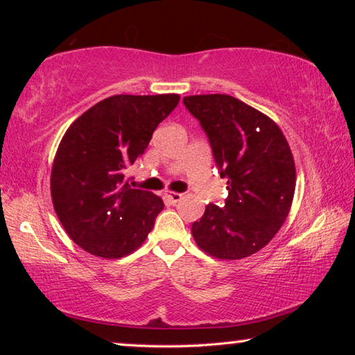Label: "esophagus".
Instances as JSON below:
<instances>
[{
    "instance_id": "1",
    "label": "esophagus",
    "mask_w": 355,
    "mask_h": 355,
    "mask_svg": "<svg viewBox=\"0 0 355 355\" xmlns=\"http://www.w3.org/2000/svg\"><path fill=\"white\" fill-rule=\"evenodd\" d=\"M164 199L169 203H177L183 199V194H180V192H173V191H164Z\"/></svg>"
}]
</instances>
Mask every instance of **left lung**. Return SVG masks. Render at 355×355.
Returning a JSON list of instances; mask_svg holds the SVG:
<instances>
[{"label": "left lung", "mask_w": 355, "mask_h": 355, "mask_svg": "<svg viewBox=\"0 0 355 355\" xmlns=\"http://www.w3.org/2000/svg\"><path fill=\"white\" fill-rule=\"evenodd\" d=\"M183 103L207 133L228 189L224 208L208 203L192 236L219 260L255 254L290 213L296 188L290 146L272 119L232 95H189Z\"/></svg>", "instance_id": "1"}]
</instances>
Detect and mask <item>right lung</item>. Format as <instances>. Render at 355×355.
<instances>
[{"label": "right lung", "mask_w": 355, "mask_h": 355, "mask_svg": "<svg viewBox=\"0 0 355 355\" xmlns=\"http://www.w3.org/2000/svg\"><path fill=\"white\" fill-rule=\"evenodd\" d=\"M177 94L112 95L65 131L51 167V199L67 235L89 254L120 258L146 241L164 208L125 178L155 128L175 110Z\"/></svg>", "instance_id": "right-lung-1"}]
</instances>
